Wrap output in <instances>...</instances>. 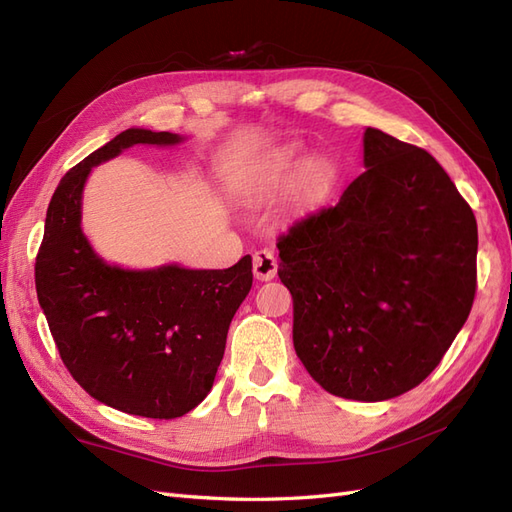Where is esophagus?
Wrapping results in <instances>:
<instances>
[{
    "instance_id": "34e87169",
    "label": "esophagus",
    "mask_w": 512,
    "mask_h": 512,
    "mask_svg": "<svg viewBox=\"0 0 512 512\" xmlns=\"http://www.w3.org/2000/svg\"><path fill=\"white\" fill-rule=\"evenodd\" d=\"M252 265H254L256 280H260V282H269V280H273V277L277 275V258L273 256L271 250H258V252H254Z\"/></svg>"
}]
</instances>
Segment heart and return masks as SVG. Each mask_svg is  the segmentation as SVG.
<instances>
[{
	"instance_id": "b5f03b06",
	"label": "heart",
	"mask_w": 512,
	"mask_h": 512,
	"mask_svg": "<svg viewBox=\"0 0 512 512\" xmlns=\"http://www.w3.org/2000/svg\"><path fill=\"white\" fill-rule=\"evenodd\" d=\"M292 166H294V153L292 151H282L267 164L265 181L269 185H284L288 177L292 175ZM337 177V168L335 164L324 158V156H314L301 164L299 175H297V192L303 203H316V200L327 196L331 190V185Z\"/></svg>"
}]
</instances>
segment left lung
Here are the masks:
<instances>
[{
	"mask_svg": "<svg viewBox=\"0 0 512 512\" xmlns=\"http://www.w3.org/2000/svg\"><path fill=\"white\" fill-rule=\"evenodd\" d=\"M335 207L277 239L292 342L324 391L384 401L421 384L476 294V218L446 170L382 130Z\"/></svg>",
	"mask_w": 512,
	"mask_h": 512,
	"instance_id": "obj_1",
	"label": "left lung"
}]
</instances>
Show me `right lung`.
I'll list each match as a JSON object with an SVG mask.
<instances>
[{"label":"right lung","instance_id":"1","mask_svg":"<svg viewBox=\"0 0 512 512\" xmlns=\"http://www.w3.org/2000/svg\"><path fill=\"white\" fill-rule=\"evenodd\" d=\"M173 132L130 128L70 168L46 211L36 292L61 361L102 404L177 418L211 391L230 320L252 288V256L230 269L130 271L94 252L81 230L91 168L132 145H177Z\"/></svg>","mask_w":512,"mask_h":512}]
</instances>
